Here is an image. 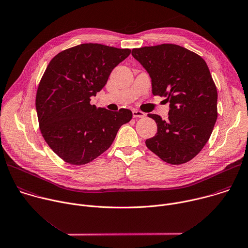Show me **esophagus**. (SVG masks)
Wrapping results in <instances>:
<instances>
[{
	"instance_id": "esophagus-1",
	"label": "esophagus",
	"mask_w": 248,
	"mask_h": 248,
	"mask_svg": "<svg viewBox=\"0 0 248 248\" xmlns=\"http://www.w3.org/2000/svg\"><path fill=\"white\" fill-rule=\"evenodd\" d=\"M132 115H133V118H144L146 116L145 113H143L142 111H139V110H133Z\"/></svg>"
}]
</instances>
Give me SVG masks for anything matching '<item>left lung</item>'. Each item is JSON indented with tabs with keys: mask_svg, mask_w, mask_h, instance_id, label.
<instances>
[{
	"mask_svg": "<svg viewBox=\"0 0 248 248\" xmlns=\"http://www.w3.org/2000/svg\"><path fill=\"white\" fill-rule=\"evenodd\" d=\"M131 54L148 72L153 94L170 102L167 121L148 115L157 132L146 146L170 164L191 160L208 141L217 120V90L205 61L173 44L133 48Z\"/></svg>",
	"mask_w": 248,
	"mask_h": 248,
	"instance_id": "left-lung-1",
	"label": "left lung"
}]
</instances>
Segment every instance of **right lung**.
<instances>
[{
	"instance_id": "add662e5",
	"label": "right lung",
	"mask_w": 248,
	"mask_h": 248,
	"mask_svg": "<svg viewBox=\"0 0 248 248\" xmlns=\"http://www.w3.org/2000/svg\"><path fill=\"white\" fill-rule=\"evenodd\" d=\"M131 50L100 44L65 49L48 63L39 84L36 110L40 129L50 149L74 166L86 164L110 148L132 112H111L91 104L113 69Z\"/></svg>"
}]
</instances>
